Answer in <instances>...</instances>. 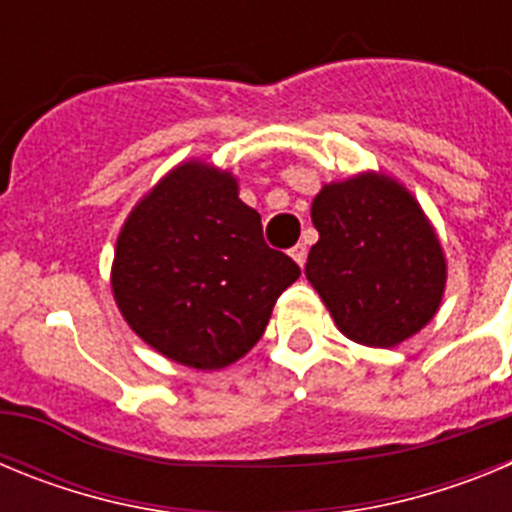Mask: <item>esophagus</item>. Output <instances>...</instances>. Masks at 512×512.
<instances>
[{"label":"esophagus","mask_w":512,"mask_h":512,"mask_svg":"<svg viewBox=\"0 0 512 512\" xmlns=\"http://www.w3.org/2000/svg\"><path fill=\"white\" fill-rule=\"evenodd\" d=\"M289 256H292V259H295L300 266H305V261H307V246H305V243H297V246H292Z\"/></svg>","instance_id":"esophagus-1"}]
</instances>
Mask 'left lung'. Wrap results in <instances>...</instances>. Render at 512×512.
<instances>
[{
	"instance_id": "8db88e82",
	"label": "left lung",
	"mask_w": 512,
	"mask_h": 512,
	"mask_svg": "<svg viewBox=\"0 0 512 512\" xmlns=\"http://www.w3.org/2000/svg\"><path fill=\"white\" fill-rule=\"evenodd\" d=\"M318 243L305 274L343 336L392 348L433 320L446 259L413 194L384 174L325 184L312 200Z\"/></svg>"
}]
</instances>
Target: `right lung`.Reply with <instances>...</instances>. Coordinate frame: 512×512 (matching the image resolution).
I'll use <instances>...</instances> for the list:
<instances>
[{
  "label": "right lung",
  "mask_w": 512,
  "mask_h": 512,
  "mask_svg": "<svg viewBox=\"0 0 512 512\" xmlns=\"http://www.w3.org/2000/svg\"><path fill=\"white\" fill-rule=\"evenodd\" d=\"M297 277L300 266L266 246L261 215L241 202L235 176L187 161L122 225L112 295L158 354L212 372L256 346L274 302Z\"/></svg>",
  "instance_id": "right-lung-1"
}]
</instances>
